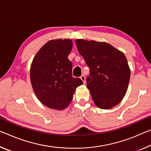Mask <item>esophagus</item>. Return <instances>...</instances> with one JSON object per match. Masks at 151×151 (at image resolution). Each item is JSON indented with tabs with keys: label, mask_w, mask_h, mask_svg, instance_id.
<instances>
[{
	"label": "esophagus",
	"mask_w": 151,
	"mask_h": 151,
	"mask_svg": "<svg viewBox=\"0 0 151 151\" xmlns=\"http://www.w3.org/2000/svg\"><path fill=\"white\" fill-rule=\"evenodd\" d=\"M80 78H81V79L82 80L83 83H85V76L84 75H81Z\"/></svg>",
	"instance_id": "esophagus-1"
}]
</instances>
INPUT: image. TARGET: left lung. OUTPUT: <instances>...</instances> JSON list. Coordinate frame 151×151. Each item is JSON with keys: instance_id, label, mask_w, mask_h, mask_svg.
Returning a JSON list of instances; mask_svg holds the SVG:
<instances>
[{"instance_id": "1", "label": "left lung", "mask_w": 151, "mask_h": 151, "mask_svg": "<svg viewBox=\"0 0 151 151\" xmlns=\"http://www.w3.org/2000/svg\"><path fill=\"white\" fill-rule=\"evenodd\" d=\"M75 43L89 67L87 87L93 102L103 109L117 106L125 96L130 78L125 55L105 42L78 39Z\"/></svg>"}]
</instances>
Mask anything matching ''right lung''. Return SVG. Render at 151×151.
I'll use <instances>...</instances> for the list:
<instances>
[{"label":"right lung","mask_w":151,"mask_h":151,"mask_svg":"<svg viewBox=\"0 0 151 151\" xmlns=\"http://www.w3.org/2000/svg\"><path fill=\"white\" fill-rule=\"evenodd\" d=\"M73 48L70 39L50 40L33 59L30 68L32 88L39 101L49 108L63 110L73 99L83 81L72 76L73 64L68 58Z\"/></svg>","instance_id":"add662e5"}]
</instances>
